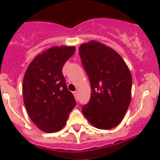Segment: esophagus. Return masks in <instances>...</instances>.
Listing matches in <instances>:
<instances>
[{
    "instance_id": "34e87169",
    "label": "esophagus",
    "mask_w": 160,
    "mask_h": 160,
    "mask_svg": "<svg viewBox=\"0 0 160 160\" xmlns=\"http://www.w3.org/2000/svg\"><path fill=\"white\" fill-rule=\"evenodd\" d=\"M73 95L74 97H75V98L77 99V100H78V92H77V91H73Z\"/></svg>"
}]
</instances>
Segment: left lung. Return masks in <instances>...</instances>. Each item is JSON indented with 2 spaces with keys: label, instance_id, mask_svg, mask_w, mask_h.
Instances as JSON below:
<instances>
[{
  "label": "left lung",
  "instance_id": "1",
  "mask_svg": "<svg viewBox=\"0 0 160 160\" xmlns=\"http://www.w3.org/2000/svg\"><path fill=\"white\" fill-rule=\"evenodd\" d=\"M79 55L91 88L90 100L83 105L82 112L96 128H115L131 103V72L117 52L98 41L81 44Z\"/></svg>",
  "mask_w": 160,
  "mask_h": 160
}]
</instances>
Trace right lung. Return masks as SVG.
<instances>
[{"mask_svg": "<svg viewBox=\"0 0 160 160\" xmlns=\"http://www.w3.org/2000/svg\"><path fill=\"white\" fill-rule=\"evenodd\" d=\"M75 47H53L38 55L28 66L23 79V101L28 115L46 133L62 129L76 106L74 96L62 74Z\"/></svg>", "mask_w": 160, "mask_h": 160, "instance_id": "obj_1", "label": "right lung"}]
</instances>
